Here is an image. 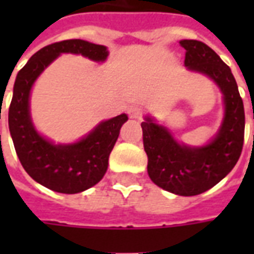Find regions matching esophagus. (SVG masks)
Returning a JSON list of instances; mask_svg holds the SVG:
<instances>
[{
	"instance_id": "esophagus-1",
	"label": "esophagus",
	"mask_w": 254,
	"mask_h": 254,
	"mask_svg": "<svg viewBox=\"0 0 254 254\" xmlns=\"http://www.w3.org/2000/svg\"><path fill=\"white\" fill-rule=\"evenodd\" d=\"M127 116L132 120H140L141 118V110L138 107H136V106H132V107L127 109Z\"/></svg>"
}]
</instances>
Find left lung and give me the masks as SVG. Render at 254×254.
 <instances>
[{"label": "left lung", "instance_id": "1", "mask_svg": "<svg viewBox=\"0 0 254 254\" xmlns=\"http://www.w3.org/2000/svg\"><path fill=\"white\" fill-rule=\"evenodd\" d=\"M180 45L187 52L185 66L209 77L220 89L223 120L205 145L191 147L180 143L154 117L145 116L143 143L151 181L178 196H196L215 187L237 165L244 145L245 111L231 69L218 54L198 41L184 39Z\"/></svg>", "mask_w": 254, "mask_h": 254}]
</instances>
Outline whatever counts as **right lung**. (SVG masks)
Returning a JSON list of instances; mask_svg holds the SVG:
<instances>
[{
	"mask_svg": "<svg viewBox=\"0 0 254 254\" xmlns=\"http://www.w3.org/2000/svg\"><path fill=\"white\" fill-rule=\"evenodd\" d=\"M61 54H80L95 63H105L109 50L83 39H69L36 52L16 76L8 122L16 154L28 176L47 189L74 194L103 178L111 149L127 116L121 114L99 122L74 143L56 144L42 136L31 118V89L36 78Z\"/></svg>",
	"mask_w": 254,
	"mask_h": 254,
	"instance_id": "1",
	"label": "right lung"
}]
</instances>
